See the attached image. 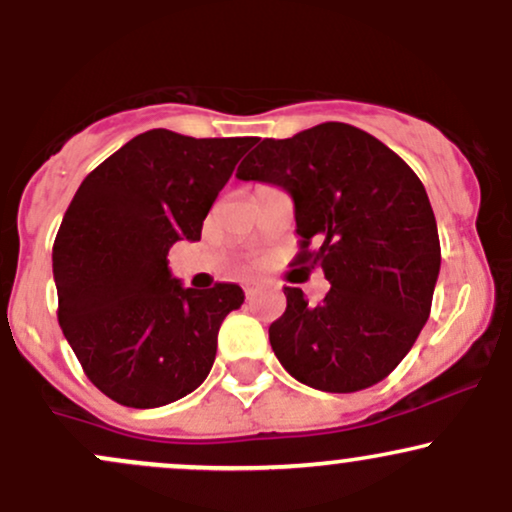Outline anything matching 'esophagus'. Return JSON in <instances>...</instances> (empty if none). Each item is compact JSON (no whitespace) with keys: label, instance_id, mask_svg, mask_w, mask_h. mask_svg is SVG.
<instances>
[{"label":"esophagus","instance_id":"obj_1","mask_svg":"<svg viewBox=\"0 0 512 512\" xmlns=\"http://www.w3.org/2000/svg\"><path fill=\"white\" fill-rule=\"evenodd\" d=\"M257 293H260V286H257V284L245 286V298H248V301H255Z\"/></svg>","mask_w":512,"mask_h":512}]
</instances>
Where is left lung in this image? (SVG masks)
Instances as JSON below:
<instances>
[{
	"label": "left lung",
	"instance_id": "1",
	"mask_svg": "<svg viewBox=\"0 0 512 512\" xmlns=\"http://www.w3.org/2000/svg\"><path fill=\"white\" fill-rule=\"evenodd\" d=\"M236 175L289 192L296 260L320 264L332 284L317 305L284 289L286 313L269 327L281 366L322 392L387 378L426 325L440 272L436 216L414 170L363 129L322 122L262 139Z\"/></svg>",
	"mask_w": 512,
	"mask_h": 512
}]
</instances>
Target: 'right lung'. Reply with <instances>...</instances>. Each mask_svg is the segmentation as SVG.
<instances>
[{
    "instance_id": "obj_1",
    "label": "right lung",
    "mask_w": 512,
    "mask_h": 512,
    "mask_svg": "<svg viewBox=\"0 0 512 512\" xmlns=\"http://www.w3.org/2000/svg\"><path fill=\"white\" fill-rule=\"evenodd\" d=\"M255 137L149 129L86 175L52 248L60 327L93 385L134 409L190 395L216 358L238 284L185 289L168 250L202 223Z\"/></svg>"
}]
</instances>
